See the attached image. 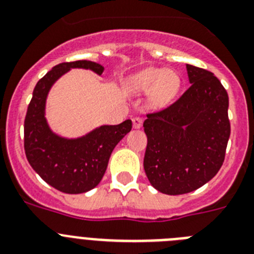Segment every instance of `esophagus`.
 <instances>
[{
	"label": "esophagus",
	"instance_id": "obj_1",
	"mask_svg": "<svg viewBox=\"0 0 254 254\" xmlns=\"http://www.w3.org/2000/svg\"><path fill=\"white\" fill-rule=\"evenodd\" d=\"M132 122H133V128H139V127L142 126V118L134 117L133 120H132Z\"/></svg>",
	"mask_w": 254,
	"mask_h": 254
}]
</instances>
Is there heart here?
I'll return each mask as SVG.
<instances>
[{"mask_svg": "<svg viewBox=\"0 0 254 254\" xmlns=\"http://www.w3.org/2000/svg\"><path fill=\"white\" fill-rule=\"evenodd\" d=\"M132 89L147 92L152 90V98L157 103H164L173 98L180 87V79L174 71L165 69H147L132 79Z\"/></svg>", "mask_w": 254, "mask_h": 254, "instance_id": "b5f03b06", "label": "heart"}]
</instances>
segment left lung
Here are the masks:
<instances>
[{
	"instance_id": "left-lung-1",
	"label": "left lung",
	"mask_w": 254,
	"mask_h": 254,
	"mask_svg": "<svg viewBox=\"0 0 254 254\" xmlns=\"http://www.w3.org/2000/svg\"><path fill=\"white\" fill-rule=\"evenodd\" d=\"M186 70L191 85L143 122L145 173L167 195L194 191L217 175L230 136L229 98L219 79L194 65L186 64Z\"/></svg>"
}]
</instances>
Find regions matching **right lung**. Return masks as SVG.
I'll list each match as a JSON object with an SVG mask.
<instances>
[{"label":"right lung","instance_id":"right-lung-1","mask_svg":"<svg viewBox=\"0 0 254 254\" xmlns=\"http://www.w3.org/2000/svg\"><path fill=\"white\" fill-rule=\"evenodd\" d=\"M71 68L90 69L101 75L104 68L89 60L62 63L35 85L24 123V147L27 161L44 181L65 194L89 191L101 183L113 148L132 128L127 120L102 126L87 136L66 139L50 131L45 120V101L51 85Z\"/></svg>","mask_w":254,"mask_h":254}]
</instances>
